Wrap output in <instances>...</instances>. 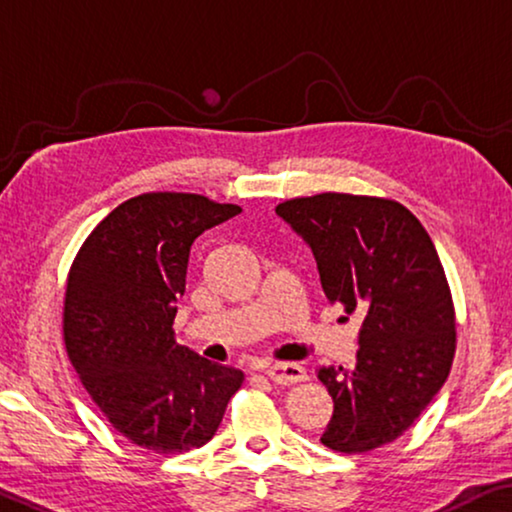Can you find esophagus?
<instances>
[{
  "label": "esophagus",
  "instance_id": "34e87169",
  "mask_svg": "<svg viewBox=\"0 0 512 512\" xmlns=\"http://www.w3.org/2000/svg\"><path fill=\"white\" fill-rule=\"evenodd\" d=\"M266 376H269L276 385H294L306 380V369L294 362H276L266 366Z\"/></svg>",
  "mask_w": 512,
  "mask_h": 512
}]
</instances>
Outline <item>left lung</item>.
I'll return each instance as SVG.
<instances>
[{"label":"left lung","instance_id":"1","mask_svg":"<svg viewBox=\"0 0 512 512\" xmlns=\"http://www.w3.org/2000/svg\"><path fill=\"white\" fill-rule=\"evenodd\" d=\"M276 213L313 250L329 304L364 318L357 366H322L334 399L320 436L359 455L392 443L441 390L455 357V308L427 229L392 199L325 192Z\"/></svg>","mask_w":512,"mask_h":512}]
</instances>
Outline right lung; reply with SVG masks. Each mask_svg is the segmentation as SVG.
Listing matches in <instances>:
<instances>
[{"label":"right lung","instance_id":"add662e5","mask_svg":"<svg viewBox=\"0 0 512 512\" xmlns=\"http://www.w3.org/2000/svg\"><path fill=\"white\" fill-rule=\"evenodd\" d=\"M239 213L201 194H141L106 215L71 264L67 355L106 420L139 448L206 445L243 383L239 369L199 357L171 329L194 239Z\"/></svg>","mask_w":512,"mask_h":512}]
</instances>
